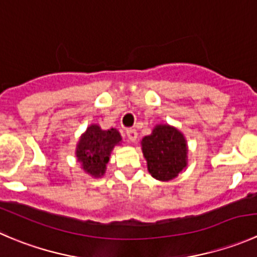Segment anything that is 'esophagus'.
Listing matches in <instances>:
<instances>
[{"label":"esophagus","mask_w":257,"mask_h":257,"mask_svg":"<svg viewBox=\"0 0 257 257\" xmlns=\"http://www.w3.org/2000/svg\"><path fill=\"white\" fill-rule=\"evenodd\" d=\"M126 137H128L129 142H136L138 133H137L136 129H126Z\"/></svg>","instance_id":"obj_1"}]
</instances>
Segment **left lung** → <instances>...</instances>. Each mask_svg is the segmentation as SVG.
<instances>
[{
    "label": "left lung",
    "mask_w": 257,
    "mask_h": 257,
    "mask_svg": "<svg viewBox=\"0 0 257 257\" xmlns=\"http://www.w3.org/2000/svg\"><path fill=\"white\" fill-rule=\"evenodd\" d=\"M148 172L153 178L168 182L177 178L188 164L184 134L169 124H157L141 142Z\"/></svg>",
    "instance_id": "left-lung-1"
}]
</instances>
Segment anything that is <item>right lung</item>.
Returning <instances> with one entry per match:
<instances>
[{
	"mask_svg": "<svg viewBox=\"0 0 257 257\" xmlns=\"http://www.w3.org/2000/svg\"><path fill=\"white\" fill-rule=\"evenodd\" d=\"M121 144L118 129H101L98 124H90L76 143L75 156L81 169L93 178H101L106 172L114 147Z\"/></svg>",
	"mask_w": 257,
	"mask_h": 257,
	"instance_id": "obj_1",
	"label": "right lung"
}]
</instances>
